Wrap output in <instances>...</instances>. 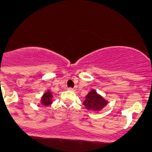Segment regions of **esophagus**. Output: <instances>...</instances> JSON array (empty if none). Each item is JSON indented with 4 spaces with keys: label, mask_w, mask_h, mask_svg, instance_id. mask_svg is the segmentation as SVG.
Segmentation results:
<instances>
[{
    "label": "esophagus",
    "mask_w": 152,
    "mask_h": 152,
    "mask_svg": "<svg viewBox=\"0 0 152 152\" xmlns=\"http://www.w3.org/2000/svg\"><path fill=\"white\" fill-rule=\"evenodd\" d=\"M69 91H76V88H69Z\"/></svg>",
    "instance_id": "obj_1"
}]
</instances>
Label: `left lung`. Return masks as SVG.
Here are the masks:
<instances>
[{"label": "left lung", "instance_id": "8db88e82", "mask_svg": "<svg viewBox=\"0 0 152 152\" xmlns=\"http://www.w3.org/2000/svg\"><path fill=\"white\" fill-rule=\"evenodd\" d=\"M83 104L87 110L98 112L107 106L108 101L100 94H98L97 91L92 89L86 94Z\"/></svg>", "mask_w": 152, "mask_h": 152}]
</instances>
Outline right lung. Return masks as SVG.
I'll list each match as a JSON object with an SVG mask.
<instances>
[{"instance_id":"right-lung-1","label":"right lung","mask_w":152,"mask_h":152,"mask_svg":"<svg viewBox=\"0 0 152 152\" xmlns=\"http://www.w3.org/2000/svg\"><path fill=\"white\" fill-rule=\"evenodd\" d=\"M52 98H53V94L50 90H48L42 95L41 99H40V104L44 106H49L53 103Z\"/></svg>"}]
</instances>
